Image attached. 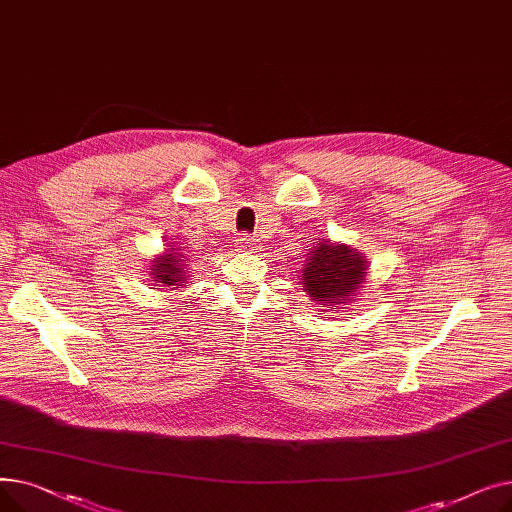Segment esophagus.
<instances>
[{
    "instance_id": "obj_1",
    "label": "esophagus",
    "mask_w": 512,
    "mask_h": 512,
    "mask_svg": "<svg viewBox=\"0 0 512 512\" xmlns=\"http://www.w3.org/2000/svg\"><path fill=\"white\" fill-rule=\"evenodd\" d=\"M236 249L238 251H245V253H255L259 249V238L249 236V234H242L236 238Z\"/></svg>"
}]
</instances>
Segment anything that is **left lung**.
I'll return each mask as SVG.
<instances>
[{"instance_id": "left-lung-1", "label": "left lung", "mask_w": 512, "mask_h": 512, "mask_svg": "<svg viewBox=\"0 0 512 512\" xmlns=\"http://www.w3.org/2000/svg\"><path fill=\"white\" fill-rule=\"evenodd\" d=\"M367 259L348 245H336L330 238H317L301 270L303 290L317 303L328 307L357 301L355 294L365 282ZM344 309V307H340Z\"/></svg>"}]
</instances>
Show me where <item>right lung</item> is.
Instances as JSON below:
<instances>
[{"mask_svg":"<svg viewBox=\"0 0 512 512\" xmlns=\"http://www.w3.org/2000/svg\"><path fill=\"white\" fill-rule=\"evenodd\" d=\"M182 247H174L170 245V249H166L164 255H157L153 259L151 265V276L155 286H168L172 290L180 288L186 284V255H182Z\"/></svg>","mask_w":512,"mask_h":512,"instance_id":"obj_1","label":"right lung"}]
</instances>
